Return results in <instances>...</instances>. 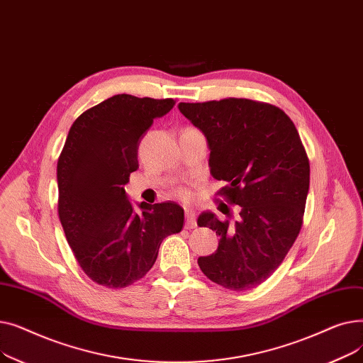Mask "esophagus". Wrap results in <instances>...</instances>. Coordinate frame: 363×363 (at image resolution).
I'll return each mask as SVG.
<instances>
[{
	"mask_svg": "<svg viewBox=\"0 0 363 363\" xmlns=\"http://www.w3.org/2000/svg\"><path fill=\"white\" fill-rule=\"evenodd\" d=\"M197 226L196 222V213L193 208H185V228L186 230H193V228Z\"/></svg>",
	"mask_w": 363,
	"mask_h": 363,
	"instance_id": "34e87169",
	"label": "esophagus"
}]
</instances>
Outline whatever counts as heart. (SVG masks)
<instances>
[{
    "label": "heart",
    "mask_w": 363,
    "mask_h": 363,
    "mask_svg": "<svg viewBox=\"0 0 363 363\" xmlns=\"http://www.w3.org/2000/svg\"><path fill=\"white\" fill-rule=\"evenodd\" d=\"M175 196L178 199H181V200H189V199H191V194H189V191H188V189H185V188H178L177 191H175Z\"/></svg>",
    "instance_id": "obj_1"
}]
</instances>
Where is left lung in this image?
<instances>
[{"instance_id": "left-lung-1", "label": "left lung", "mask_w": 363, "mask_h": 363, "mask_svg": "<svg viewBox=\"0 0 363 363\" xmlns=\"http://www.w3.org/2000/svg\"><path fill=\"white\" fill-rule=\"evenodd\" d=\"M207 140L219 194L240 206L237 220L203 212L199 226L219 235L218 250L199 257L203 274L234 291L268 279L290 252L303 223L311 166L293 121L281 108L247 99L179 103Z\"/></svg>"}]
</instances>
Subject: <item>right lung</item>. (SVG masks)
I'll return each instance as SVG.
<instances>
[{
	"instance_id": "1",
	"label": "right lung",
	"mask_w": 363,
	"mask_h": 363,
	"mask_svg": "<svg viewBox=\"0 0 363 363\" xmlns=\"http://www.w3.org/2000/svg\"><path fill=\"white\" fill-rule=\"evenodd\" d=\"M172 99L118 94L84 111L69 130L57 163L59 218L82 271L107 289H123L155 264L162 241L182 230L177 203H140L123 185L138 169V145Z\"/></svg>"
}]
</instances>
